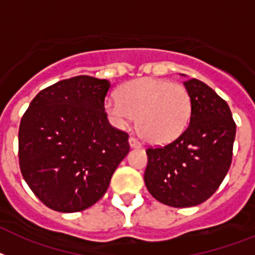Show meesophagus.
<instances>
[{"label":"esophagus","instance_id":"34e87169","mask_svg":"<svg viewBox=\"0 0 255 255\" xmlns=\"http://www.w3.org/2000/svg\"><path fill=\"white\" fill-rule=\"evenodd\" d=\"M128 141H129V146H131V148H141V144H140L134 137H129Z\"/></svg>","mask_w":255,"mask_h":255}]
</instances>
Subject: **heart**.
Instances as JSON below:
<instances>
[{
    "mask_svg": "<svg viewBox=\"0 0 255 255\" xmlns=\"http://www.w3.org/2000/svg\"><path fill=\"white\" fill-rule=\"evenodd\" d=\"M105 111L114 126L129 127L137 118V127L146 141L165 145L177 140L191 118V98L183 85L169 80L142 77L124 84L119 98L110 95Z\"/></svg>",
    "mask_w": 255,
    "mask_h": 255,
    "instance_id": "heart-1",
    "label": "heart"
}]
</instances>
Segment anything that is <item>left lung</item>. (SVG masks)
<instances>
[{"label":"left lung","mask_w":255,"mask_h":255,"mask_svg":"<svg viewBox=\"0 0 255 255\" xmlns=\"http://www.w3.org/2000/svg\"><path fill=\"white\" fill-rule=\"evenodd\" d=\"M183 85L191 98L190 124L170 144L146 149L144 173L150 195L175 208L198 206L216 191L231 167L236 137L228 103L196 78Z\"/></svg>","instance_id":"left-lung-1"}]
</instances>
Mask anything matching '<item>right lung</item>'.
<instances>
[{
  "label": "right lung",
  "mask_w": 255,
  "mask_h": 255,
  "mask_svg": "<svg viewBox=\"0 0 255 255\" xmlns=\"http://www.w3.org/2000/svg\"><path fill=\"white\" fill-rule=\"evenodd\" d=\"M110 81L77 76L41 90L19 126L24 181L51 210L78 212L98 202L129 152L128 134L105 113Z\"/></svg>",
  "instance_id": "obj_1"
}]
</instances>
